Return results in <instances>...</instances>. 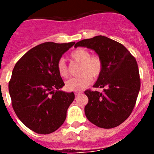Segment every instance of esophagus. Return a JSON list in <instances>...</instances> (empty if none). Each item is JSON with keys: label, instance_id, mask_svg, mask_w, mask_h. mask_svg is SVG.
Returning a JSON list of instances; mask_svg holds the SVG:
<instances>
[{"label": "esophagus", "instance_id": "obj_1", "mask_svg": "<svg viewBox=\"0 0 154 154\" xmlns=\"http://www.w3.org/2000/svg\"><path fill=\"white\" fill-rule=\"evenodd\" d=\"M82 93V92H75V96H79V95H80V94Z\"/></svg>", "mask_w": 154, "mask_h": 154}]
</instances>
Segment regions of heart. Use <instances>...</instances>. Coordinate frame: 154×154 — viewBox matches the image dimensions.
Listing matches in <instances>:
<instances>
[{
	"label": "heart",
	"instance_id": "1",
	"mask_svg": "<svg viewBox=\"0 0 154 154\" xmlns=\"http://www.w3.org/2000/svg\"><path fill=\"white\" fill-rule=\"evenodd\" d=\"M71 59L80 64L79 75L68 80L65 88L69 91H80L85 89L92 82V78H98L103 68L102 58L96 55H91L85 48H77L71 52ZM57 70L62 78H67L69 69L63 58H60L57 63Z\"/></svg>",
	"mask_w": 154,
	"mask_h": 154
}]
</instances>
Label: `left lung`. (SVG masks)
<instances>
[{
	"mask_svg": "<svg viewBox=\"0 0 154 154\" xmlns=\"http://www.w3.org/2000/svg\"><path fill=\"white\" fill-rule=\"evenodd\" d=\"M79 46L94 50L103 63L93 85L104 88L103 92L85 91L89 99L85 106L87 119L100 128L118 126L131 114L140 89L136 58L123 45L102 35L80 41L75 47Z\"/></svg>",
	"mask_w": 154,
	"mask_h": 154,
	"instance_id": "1",
	"label": "left lung"
}]
</instances>
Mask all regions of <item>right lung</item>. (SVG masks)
<instances>
[{
	"label": "right lung",
	"instance_id": "add662e5",
	"mask_svg": "<svg viewBox=\"0 0 154 154\" xmlns=\"http://www.w3.org/2000/svg\"><path fill=\"white\" fill-rule=\"evenodd\" d=\"M75 42H45L32 48L14 65L8 89L18 119L32 131L49 134L60 127L75 99L65 85L57 63Z\"/></svg>",
	"mask_w": 154,
	"mask_h": 154
}]
</instances>
